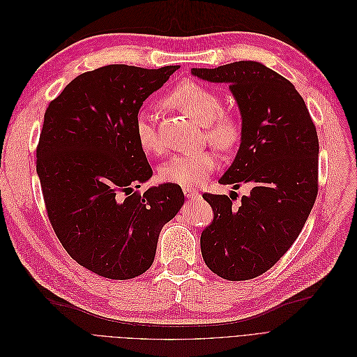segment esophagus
<instances>
[{"instance_id":"34e87169","label":"esophagus","mask_w":357,"mask_h":357,"mask_svg":"<svg viewBox=\"0 0 357 357\" xmlns=\"http://www.w3.org/2000/svg\"><path fill=\"white\" fill-rule=\"evenodd\" d=\"M184 195H185V197L190 199V200L197 199V197L200 196V195H199V192H197L196 189H192V188H189V189H184Z\"/></svg>"}]
</instances>
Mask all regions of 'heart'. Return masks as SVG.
<instances>
[{
    "label": "heart",
    "mask_w": 357,
    "mask_h": 357,
    "mask_svg": "<svg viewBox=\"0 0 357 357\" xmlns=\"http://www.w3.org/2000/svg\"><path fill=\"white\" fill-rule=\"evenodd\" d=\"M164 103L203 125L205 139L213 148L227 152L240 144L243 135L240 119L224 110L222 98L213 90L196 81H183L167 93ZM135 137L146 154H161L164 151L154 119L145 110L135 116ZM215 168L216 157L212 151L176 154L160 167L158 177L164 183L190 188L205 181Z\"/></svg>",
    "instance_id": "obj_1"
}]
</instances>
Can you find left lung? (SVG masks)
Returning <instances> with one entry per match:
<instances>
[{"label":"left lung","instance_id":"1","mask_svg":"<svg viewBox=\"0 0 357 357\" xmlns=\"http://www.w3.org/2000/svg\"><path fill=\"white\" fill-rule=\"evenodd\" d=\"M212 82H228L243 119L241 145L220 184H250L240 206L203 193L213 222L202 232L206 266L222 279H254L292 247L318 195V137L294 84L260 62L192 68Z\"/></svg>","mask_w":357,"mask_h":357}]
</instances>
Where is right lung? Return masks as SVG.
Wrapping results in <instances>:
<instances>
[{
    "label": "right lung",
    "mask_w": 357,
    "mask_h": 357,
    "mask_svg": "<svg viewBox=\"0 0 357 357\" xmlns=\"http://www.w3.org/2000/svg\"><path fill=\"white\" fill-rule=\"evenodd\" d=\"M178 68L101 66L74 78L45 112L36 172L49 222L66 252L98 276L145 273L161 228L184 203L177 184L137 190L152 168L135 116Z\"/></svg>",
    "instance_id": "obj_1"
}]
</instances>
